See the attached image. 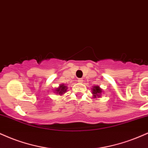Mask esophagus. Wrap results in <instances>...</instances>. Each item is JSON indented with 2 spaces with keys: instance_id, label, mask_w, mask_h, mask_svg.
Wrapping results in <instances>:
<instances>
[{
  "instance_id": "esophagus-1",
  "label": "esophagus",
  "mask_w": 148,
  "mask_h": 148,
  "mask_svg": "<svg viewBox=\"0 0 148 148\" xmlns=\"http://www.w3.org/2000/svg\"><path fill=\"white\" fill-rule=\"evenodd\" d=\"M83 81V79H78V82H79V83H82Z\"/></svg>"
}]
</instances>
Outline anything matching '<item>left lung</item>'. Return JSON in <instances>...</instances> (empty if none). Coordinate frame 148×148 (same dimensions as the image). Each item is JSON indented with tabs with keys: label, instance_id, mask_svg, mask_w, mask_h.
<instances>
[{
	"label": "left lung",
	"instance_id": "left-lung-1",
	"mask_svg": "<svg viewBox=\"0 0 148 148\" xmlns=\"http://www.w3.org/2000/svg\"><path fill=\"white\" fill-rule=\"evenodd\" d=\"M92 90H93L92 92H93V94L94 96H95V97H97H97H99V96H100L101 93L102 92V90H101V89L99 88V86H94Z\"/></svg>",
	"mask_w": 148,
	"mask_h": 148
}]
</instances>
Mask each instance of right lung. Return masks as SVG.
I'll return each mask as SVG.
<instances>
[{
    "mask_svg": "<svg viewBox=\"0 0 148 148\" xmlns=\"http://www.w3.org/2000/svg\"><path fill=\"white\" fill-rule=\"evenodd\" d=\"M66 88H67L66 86H65L64 85H61L59 88H58V89H56V91L57 92L56 93L62 94L63 93H64V92H65V91H66Z\"/></svg>",
    "mask_w": 148,
    "mask_h": 148,
    "instance_id": "add662e5",
    "label": "right lung"
}]
</instances>
